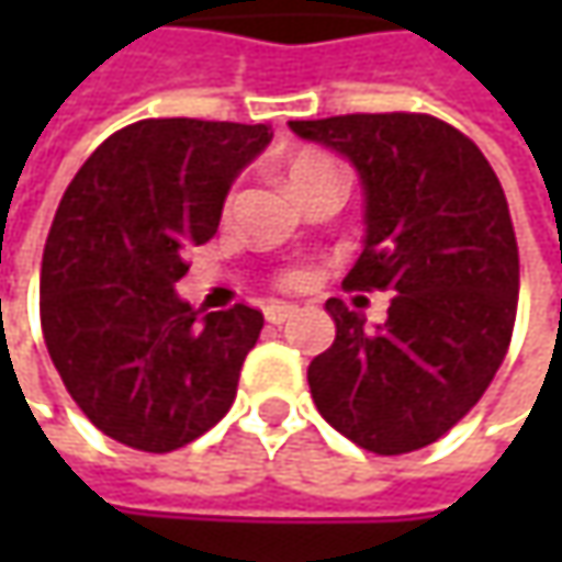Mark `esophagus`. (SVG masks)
<instances>
[{"mask_svg":"<svg viewBox=\"0 0 562 562\" xmlns=\"http://www.w3.org/2000/svg\"><path fill=\"white\" fill-rule=\"evenodd\" d=\"M296 313H300V310L291 306V303H271V306H266V322H269V325H284V322L293 318Z\"/></svg>","mask_w":562,"mask_h":562,"instance_id":"esophagus-1","label":"esophagus"}]
</instances>
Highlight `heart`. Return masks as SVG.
Segmentation results:
<instances>
[{
    "label": "heart",
    "instance_id": "obj_1",
    "mask_svg": "<svg viewBox=\"0 0 562 562\" xmlns=\"http://www.w3.org/2000/svg\"><path fill=\"white\" fill-rule=\"evenodd\" d=\"M284 175H288L291 190H296V187L313 181V178L344 175V171H340V165L328 153H322V149H300V153H293L291 159H288V171ZM306 281H310V271L306 269H288L281 274V284L284 288H303Z\"/></svg>",
    "mask_w": 562,
    "mask_h": 562
}]
</instances>
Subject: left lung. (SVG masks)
Masks as SVG:
<instances>
[{
	"instance_id": "left-lung-1",
	"label": "left lung",
	"mask_w": 562,
	"mask_h": 562,
	"mask_svg": "<svg viewBox=\"0 0 562 562\" xmlns=\"http://www.w3.org/2000/svg\"><path fill=\"white\" fill-rule=\"evenodd\" d=\"M291 131L359 171L366 240L344 284L391 293L375 328L337 296L325 303L337 335L310 362L315 406L362 450L428 447L507 357L519 249L504 187L475 143L431 115H337Z\"/></svg>"
}]
</instances>
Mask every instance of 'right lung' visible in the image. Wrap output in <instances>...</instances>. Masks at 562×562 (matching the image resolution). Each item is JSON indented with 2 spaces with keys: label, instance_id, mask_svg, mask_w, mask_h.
Returning a JSON list of instances; mask_svg holds the SVG:
<instances>
[{
  "label": "right lung",
  "instance_id": "obj_1",
  "mask_svg": "<svg viewBox=\"0 0 562 562\" xmlns=\"http://www.w3.org/2000/svg\"><path fill=\"white\" fill-rule=\"evenodd\" d=\"M269 124L146 119L121 127L68 184L43 249L46 350L83 416L112 441L168 453L231 409L262 313H205L175 284L222 222Z\"/></svg>",
  "mask_w": 562,
  "mask_h": 562
}]
</instances>
